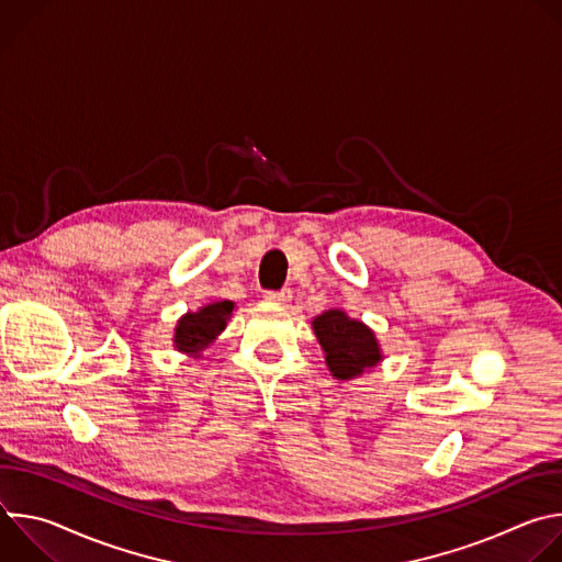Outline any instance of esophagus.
Returning <instances> with one entry per match:
<instances>
[{"label": "esophagus", "instance_id": "34e87169", "mask_svg": "<svg viewBox=\"0 0 562 562\" xmlns=\"http://www.w3.org/2000/svg\"><path fill=\"white\" fill-rule=\"evenodd\" d=\"M265 297H267L269 302H289V300L293 297V293H291L289 289H282V291H267Z\"/></svg>", "mask_w": 562, "mask_h": 562}]
</instances>
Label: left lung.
Returning a JSON list of instances; mask_svg holds the SVG:
<instances>
[{"mask_svg": "<svg viewBox=\"0 0 562 562\" xmlns=\"http://www.w3.org/2000/svg\"><path fill=\"white\" fill-rule=\"evenodd\" d=\"M313 334L325 351L331 375L338 380H353L382 360L375 334L342 308H329L317 315Z\"/></svg>", "mask_w": 562, "mask_h": 562, "instance_id": "left-lung-1", "label": "left lung"}]
</instances>
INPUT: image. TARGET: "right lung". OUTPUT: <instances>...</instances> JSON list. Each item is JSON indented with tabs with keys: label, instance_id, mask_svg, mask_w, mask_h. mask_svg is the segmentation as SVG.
Returning <instances> with one entry per match:
<instances>
[{
	"label": "right lung",
	"instance_id": "1",
	"mask_svg": "<svg viewBox=\"0 0 562 562\" xmlns=\"http://www.w3.org/2000/svg\"><path fill=\"white\" fill-rule=\"evenodd\" d=\"M233 302L222 300V302H211L202 306L195 313H187L178 319L173 345L178 351L198 356L204 347H209L226 327L228 317L233 313Z\"/></svg>",
	"mask_w": 562,
	"mask_h": 562
}]
</instances>
